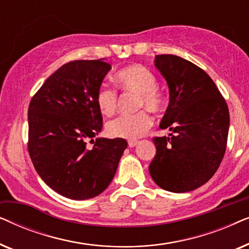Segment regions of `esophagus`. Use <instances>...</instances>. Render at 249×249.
Listing matches in <instances>:
<instances>
[{
    "label": "esophagus",
    "instance_id": "1",
    "mask_svg": "<svg viewBox=\"0 0 249 249\" xmlns=\"http://www.w3.org/2000/svg\"><path fill=\"white\" fill-rule=\"evenodd\" d=\"M137 144H138V141H136V139H130V141H128L129 147H135Z\"/></svg>",
    "mask_w": 249,
    "mask_h": 249
}]
</instances>
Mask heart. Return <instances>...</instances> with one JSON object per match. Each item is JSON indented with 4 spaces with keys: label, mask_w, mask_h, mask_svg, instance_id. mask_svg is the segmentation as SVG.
<instances>
[{
    "label": "heart",
    "mask_w": 249,
    "mask_h": 249,
    "mask_svg": "<svg viewBox=\"0 0 249 249\" xmlns=\"http://www.w3.org/2000/svg\"><path fill=\"white\" fill-rule=\"evenodd\" d=\"M115 80L124 91L138 95L136 101L137 108L145 107L152 112H161L165 107L164 91L158 86V78L147 67L135 63L121 68L115 73ZM96 105L102 114L110 117L117 110L118 90L107 85H101L96 93ZM147 110L120 115L107 122V134L114 138L142 137L153 124V118Z\"/></svg>",
    "instance_id": "obj_1"
}]
</instances>
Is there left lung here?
<instances>
[{
	"mask_svg": "<svg viewBox=\"0 0 249 249\" xmlns=\"http://www.w3.org/2000/svg\"><path fill=\"white\" fill-rule=\"evenodd\" d=\"M165 78L170 102L160 128L168 137H154L152 179L162 189L186 193L198 188L219 169L227 148L229 108L209 74L172 54L155 57Z\"/></svg>",
	"mask_w": 249,
	"mask_h": 249,
	"instance_id": "obj_1",
	"label": "left lung"
}]
</instances>
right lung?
<instances>
[{
	"mask_svg": "<svg viewBox=\"0 0 249 249\" xmlns=\"http://www.w3.org/2000/svg\"><path fill=\"white\" fill-rule=\"evenodd\" d=\"M110 69L102 59L70 61L29 103V156L43 181L67 198L83 200L104 192L127 148L122 138L94 141L103 127L96 93Z\"/></svg>",
	"mask_w": 249,
	"mask_h": 249,
	"instance_id": "add662e5",
	"label": "right lung"
}]
</instances>
